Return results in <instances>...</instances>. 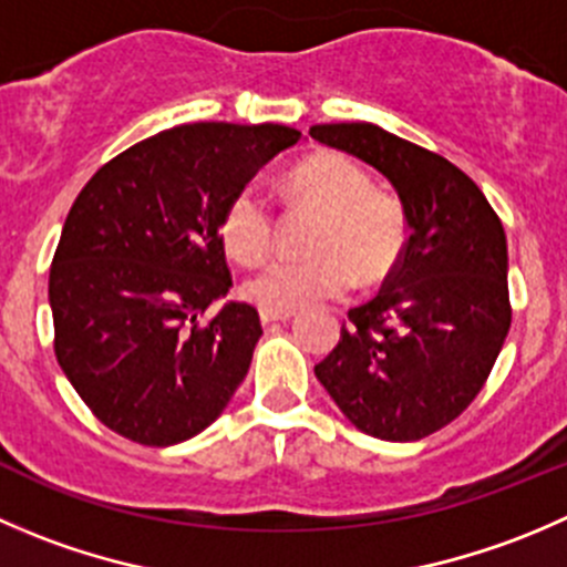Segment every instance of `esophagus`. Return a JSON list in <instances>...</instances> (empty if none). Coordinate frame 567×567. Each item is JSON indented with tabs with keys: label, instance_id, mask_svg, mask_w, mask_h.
Masks as SVG:
<instances>
[{
	"label": "esophagus",
	"instance_id": "esophagus-1",
	"mask_svg": "<svg viewBox=\"0 0 567 567\" xmlns=\"http://www.w3.org/2000/svg\"><path fill=\"white\" fill-rule=\"evenodd\" d=\"M293 310H260V321L262 323H274V321H288L293 318Z\"/></svg>",
	"mask_w": 567,
	"mask_h": 567
}]
</instances>
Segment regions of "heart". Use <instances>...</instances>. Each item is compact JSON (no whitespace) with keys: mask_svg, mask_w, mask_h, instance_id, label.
<instances>
[{"mask_svg":"<svg viewBox=\"0 0 567 567\" xmlns=\"http://www.w3.org/2000/svg\"><path fill=\"white\" fill-rule=\"evenodd\" d=\"M288 199L321 213L310 233V257H277L244 282V296L262 310H299L340 296L354 274L377 285L395 271L406 249V218L393 199L373 194L365 166L340 152L301 161L285 177ZM274 202L257 183L233 194L221 216V238L240 262H257L274 246Z\"/></svg>","mask_w":567,"mask_h":567,"instance_id":"1","label":"heart"}]
</instances>
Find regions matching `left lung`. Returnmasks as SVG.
<instances>
[{"mask_svg":"<svg viewBox=\"0 0 567 567\" xmlns=\"http://www.w3.org/2000/svg\"><path fill=\"white\" fill-rule=\"evenodd\" d=\"M310 135L382 172L410 227L395 271L351 307L316 377L360 432L421 441L476 399L509 332L504 227L468 174L382 126L316 124Z\"/></svg>","mask_w":567,"mask_h":567,"instance_id":"left-lung-1","label":"left lung"}]
</instances>
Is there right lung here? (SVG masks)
Wrapping results in <instances>:
<instances>
[{
    "mask_svg": "<svg viewBox=\"0 0 567 567\" xmlns=\"http://www.w3.org/2000/svg\"><path fill=\"white\" fill-rule=\"evenodd\" d=\"M301 132L199 121L104 163L71 205L49 268L54 357L87 410L126 441L207 430L251 365L260 316L229 301L227 202Z\"/></svg>",
    "mask_w": 567,
    "mask_h": 567,
    "instance_id": "obj_1",
    "label": "right lung"
}]
</instances>
